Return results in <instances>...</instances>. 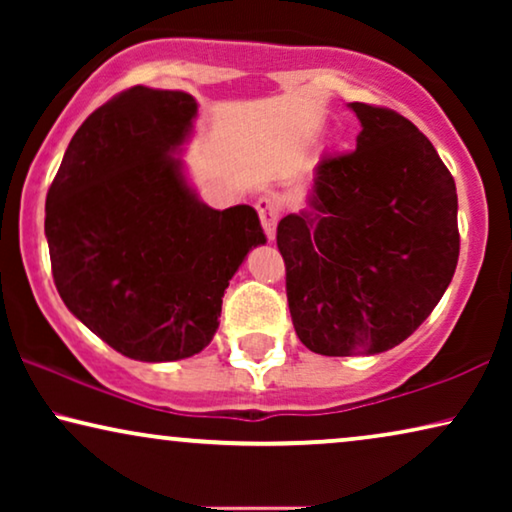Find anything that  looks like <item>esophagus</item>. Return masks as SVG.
<instances>
[{"mask_svg": "<svg viewBox=\"0 0 512 512\" xmlns=\"http://www.w3.org/2000/svg\"><path fill=\"white\" fill-rule=\"evenodd\" d=\"M256 212L261 216L263 230L265 235H268V240H275L277 221H279V214H282V205H279V200L275 195H261V198L256 200Z\"/></svg>", "mask_w": 512, "mask_h": 512, "instance_id": "34e87169", "label": "esophagus"}]
</instances>
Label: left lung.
I'll return each instance as SVG.
<instances>
[{
	"mask_svg": "<svg viewBox=\"0 0 512 512\" xmlns=\"http://www.w3.org/2000/svg\"><path fill=\"white\" fill-rule=\"evenodd\" d=\"M349 109L356 151L319 160L307 207L277 226L293 328L324 356L401 345L459 261L457 186L433 144L396 111Z\"/></svg>",
	"mask_w": 512,
	"mask_h": 512,
	"instance_id": "left-lung-1",
	"label": "left lung"
}]
</instances>
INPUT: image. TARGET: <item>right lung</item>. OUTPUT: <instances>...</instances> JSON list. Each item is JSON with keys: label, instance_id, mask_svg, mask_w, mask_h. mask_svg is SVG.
I'll list each match as a JSON object with an SVG mask.
<instances>
[{"label": "right lung", "instance_id": "add662e5", "mask_svg": "<svg viewBox=\"0 0 512 512\" xmlns=\"http://www.w3.org/2000/svg\"><path fill=\"white\" fill-rule=\"evenodd\" d=\"M195 116L181 90H123L76 130L46 195L62 303L135 361L202 352L228 282L265 244L254 207L212 209L188 184L177 153Z\"/></svg>", "mask_w": 512, "mask_h": 512}]
</instances>
